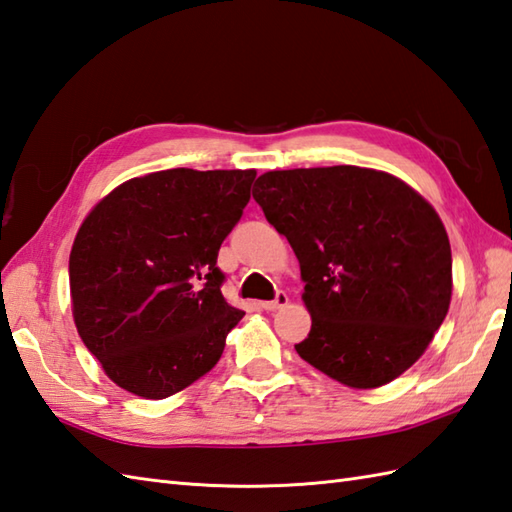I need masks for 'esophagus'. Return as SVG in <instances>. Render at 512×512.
I'll use <instances>...</instances> for the list:
<instances>
[{
	"label": "esophagus",
	"instance_id": "esophagus-1",
	"mask_svg": "<svg viewBox=\"0 0 512 512\" xmlns=\"http://www.w3.org/2000/svg\"><path fill=\"white\" fill-rule=\"evenodd\" d=\"M287 302H289V295L285 291H278L274 300L263 302V309L265 311H278V309H282V306H287Z\"/></svg>",
	"mask_w": 512,
	"mask_h": 512
}]
</instances>
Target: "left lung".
I'll return each instance as SVG.
<instances>
[{
	"label": "left lung",
	"mask_w": 512,
	"mask_h": 512,
	"mask_svg": "<svg viewBox=\"0 0 512 512\" xmlns=\"http://www.w3.org/2000/svg\"><path fill=\"white\" fill-rule=\"evenodd\" d=\"M252 195L300 260L313 324L298 355L361 390L410 368L451 302L436 210L401 179L359 166L271 170Z\"/></svg>",
	"instance_id": "1"
}]
</instances>
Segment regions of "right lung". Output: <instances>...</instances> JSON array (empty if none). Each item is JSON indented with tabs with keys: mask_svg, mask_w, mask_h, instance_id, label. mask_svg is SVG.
Here are the masks:
<instances>
[{
	"mask_svg": "<svg viewBox=\"0 0 512 512\" xmlns=\"http://www.w3.org/2000/svg\"><path fill=\"white\" fill-rule=\"evenodd\" d=\"M256 170L170 168L124 181L89 212L70 254L74 322L107 377L166 399L210 372L245 315L217 256Z\"/></svg>",
	"mask_w": 512,
	"mask_h": 512,
	"instance_id": "add662e5",
	"label": "right lung"
}]
</instances>
